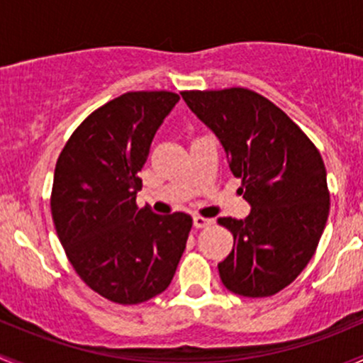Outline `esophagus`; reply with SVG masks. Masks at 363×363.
I'll list each match as a JSON object with an SVG mask.
<instances>
[{
  "label": "esophagus",
  "mask_w": 363,
  "mask_h": 363,
  "mask_svg": "<svg viewBox=\"0 0 363 363\" xmlns=\"http://www.w3.org/2000/svg\"><path fill=\"white\" fill-rule=\"evenodd\" d=\"M211 223H213L211 220L204 218V216H201V215L194 216V227H196V229H204V227L211 225Z\"/></svg>",
  "instance_id": "esophagus-1"
}]
</instances>
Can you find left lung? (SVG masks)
<instances>
[{
    "instance_id": "obj_1",
    "label": "left lung",
    "mask_w": 363,
    "mask_h": 363,
    "mask_svg": "<svg viewBox=\"0 0 363 363\" xmlns=\"http://www.w3.org/2000/svg\"><path fill=\"white\" fill-rule=\"evenodd\" d=\"M186 106L215 133L252 211L218 218L234 236L220 279L242 297H269L315 255L330 209L318 148L274 103L242 87L183 91Z\"/></svg>"
}]
</instances>
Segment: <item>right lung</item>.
Instances as JSON below:
<instances>
[{
    "label": "right lung",
    "instance_id": "1",
    "mask_svg": "<svg viewBox=\"0 0 363 363\" xmlns=\"http://www.w3.org/2000/svg\"><path fill=\"white\" fill-rule=\"evenodd\" d=\"M180 96L125 92L77 127L55 164L50 209L59 241L85 285L117 304H140L169 286L192 218L138 208L157 129Z\"/></svg>",
    "mask_w": 363,
    "mask_h": 363
}]
</instances>
